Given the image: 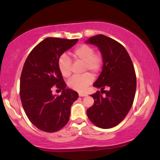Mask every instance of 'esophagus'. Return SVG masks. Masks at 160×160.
Instances as JSON below:
<instances>
[{
	"label": "esophagus",
	"instance_id": "esophagus-1",
	"mask_svg": "<svg viewBox=\"0 0 160 160\" xmlns=\"http://www.w3.org/2000/svg\"><path fill=\"white\" fill-rule=\"evenodd\" d=\"M78 95L80 96V97H85V96H87V94L86 93H78Z\"/></svg>",
	"mask_w": 160,
	"mask_h": 160
}]
</instances>
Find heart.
<instances>
[{
  "label": "heart",
  "mask_w": 160,
  "mask_h": 160,
  "mask_svg": "<svg viewBox=\"0 0 160 160\" xmlns=\"http://www.w3.org/2000/svg\"><path fill=\"white\" fill-rule=\"evenodd\" d=\"M73 57L76 60L84 62V71L89 70L94 73H97L102 67V59L99 54L95 53L92 47L82 44L76 47L73 51ZM58 69L64 78H68L71 74V60L67 54H62L58 62ZM94 77L91 73H86L81 76H74L68 82L70 88L74 90L83 92L93 82Z\"/></svg>",
  "instance_id": "obj_1"
}]
</instances>
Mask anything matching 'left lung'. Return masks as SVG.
Instances as JSON below:
<instances>
[{
	"mask_svg": "<svg viewBox=\"0 0 160 160\" xmlns=\"http://www.w3.org/2000/svg\"><path fill=\"white\" fill-rule=\"evenodd\" d=\"M85 42L96 46L101 52L102 72L93 86L104 93L102 96L98 91L91 95L95 101L87 110V117L98 128H113L125 118L132 106L136 90L134 66L125 48L109 37L98 35Z\"/></svg>",
	"mask_w": 160,
	"mask_h": 160,
	"instance_id": "left-lung-1",
	"label": "left lung"
}]
</instances>
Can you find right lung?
Listing matches in <instances>:
<instances>
[{
  "mask_svg": "<svg viewBox=\"0 0 160 160\" xmlns=\"http://www.w3.org/2000/svg\"><path fill=\"white\" fill-rule=\"evenodd\" d=\"M78 39L45 38L30 52L20 77L19 95L24 111L31 123L47 132L60 130L68 122L71 107L78 95L66 84L58 69V60ZM62 90L52 94V87Z\"/></svg>",
  "mask_w": 160,
  "mask_h": 160,
  "instance_id": "right-lung-1",
  "label": "right lung"
}]
</instances>
